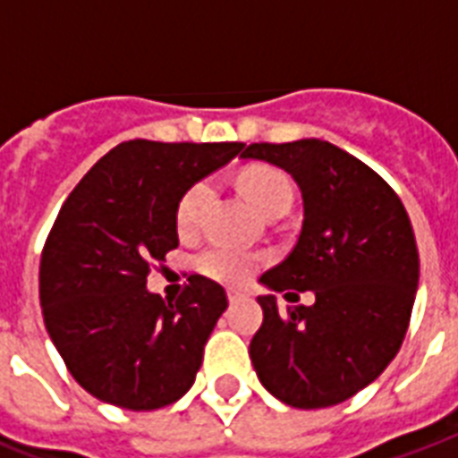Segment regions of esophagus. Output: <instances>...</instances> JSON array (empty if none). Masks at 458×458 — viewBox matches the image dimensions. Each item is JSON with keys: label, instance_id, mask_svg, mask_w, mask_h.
Returning <instances> with one entry per match:
<instances>
[{"label": "esophagus", "instance_id": "34e87169", "mask_svg": "<svg viewBox=\"0 0 458 458\" xmlns=\"http://www.w3.org/2000/svg\"><path fill=\"white\" fill-rule=\"evenodd\" d=\"M244 294L242 293H237V290H230L228 293V300H230V304H235V301H240L242 300Z\"/></svg>", "mask_w": 458, "mask_h": 458}]
</instances>
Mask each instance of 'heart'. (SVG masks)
<instances>
[{"label":"heart","instance_id":"heart-1","mask_svg":"<svg viewBox=\"0 0 458 458\" xmlns=\"http://www.w3.org/2000/svg\"><path fill=\"white\" fill-rule=\"evenodd\" d=\"M240 187H242L244 197L250 199L251 207L264 216L276 211V208H290V201H293L290 180L268 165H257V168L244 171L240 175ZM208 194H211V185L207 180H201V182H194L180 197L178 208H175V228H178L180 235L192 233ZM259 264H261V259L257 254L225 247V244L208 247L207 251H201L197 257V268H199L201 276H207L216 283H223V285H244L254 276Z\"/></svg>","mask_w":458,"mask_h":458}]
</instances>
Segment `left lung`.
Wrapping results in <instances>:
<instances>
[{
  "label": "left lung",
  "mask_w": 458,
  "mask_h": 458,
  "mask_svg": "<svg viewBox=\"0 0 458 458\" xmlns=\"http://www.w3.org/2000/svg\"><path fill=\"white\" fill-rule=\"evenodd\" d=\"M242 158L290 173L304 201L294 250L259 280L271 293L257 297L264 323L250 344L254 370L287 406L340 404L404 342L419 287L411 221L373 168L323 140L250 145ZM293 289H311L317 301L280 312L275 293L292 301Z\"/></svg>",
  "instance_id": "obj_1"
}]
</instances>
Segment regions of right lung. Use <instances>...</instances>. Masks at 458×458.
Listing matches in <instances>:
<instances>
[{"instance_id": "add662e5", "label": "right lung", "mask_w": 458, "mask_h": 458, "mask_svg": "<svg viewBox=\"0 0 458 458\" xmlns=\"http://www.w3.org/2000/svg\"><path fill=\"white\" fill-rule=\"evenodd\" d=\"M242 147L131 140L64 201L42 250L39 304L66 369L99 402L154 411L192 387L225 290L190 276L173 301L149 293L147 276L178 247L180 197Z\"/></svg>"}]
</instances>
